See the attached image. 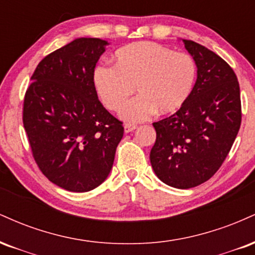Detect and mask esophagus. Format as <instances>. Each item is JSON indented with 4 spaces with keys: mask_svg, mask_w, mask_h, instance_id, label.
Here are the masks:
<instances>
[{
    "mask_svg": "<svg viewBox=\"0 0 255 255\" xmlns=\"http://www.w3.org/2000/svg\"><path fill=\"white\" fill-rule=\"evenodd\" d=\"M136 128H137V125H133V124H125L124 127V130L127 133L132 132V131L136 130Z\"/></svg>",
    "mask_w": 255,
    "mask_h": 255,
    "instance_id": "1",
    "label": "esophagus"
}]
</instances>
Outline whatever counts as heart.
Returning a JSON list of instances; mask_svg holds the SVG:
<instances>
[{"label":"heart","mask_w":255,"mask_h":255,"mask_svg":"<svg viewBox=\"0 0 255 255\" xmlns=\"http://www.w3.org/2000/svg\"><path fill=\"white\" fill-rule=\"evenodd\" d=\"M197 63L191 55L151 41L127 45L115 53V65L99 64L93 83L105 106L122 107L134 91L139 96L123 107L121 117L130 123L149 119L158 111L169 115L184 106L197 80Z\"/></svg>","instance_id":"obj_1"}]
</instances>
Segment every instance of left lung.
<instances>
[{
	"instance_id": "8db88e82",
	"label": "left lung",
	"mask_w": 255,
	"mask_h": 255,
	"mask_svg": "<svg viewBox=\"0 0 255 255\" xmlns=\"http://www.w3.org/2000/svg\"><path fill=\"white\" fill-rule=\"evenodd\" d=\"M182 43L197 63L196 85L181 109L152 124L150 163L161 181L186 190L208 181L228 156L240 130L241 99L228 63L198 43Z\"/></svg>"
}]
</instances>
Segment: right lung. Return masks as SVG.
Here are the masks:
<instances>
[{
  "instance_id": "obj_1",
  "label": "right lung",
  "mask_w": 255,
  "mask_h": 255,
  "mask_svg": "<svg viewBox=\"0 0 255 255\" xmlns=\"http://www.w3.org/2000/svg\"><path fill=\"white\" fill-rule=\"evenodd\" d=\"M107 45L77 38L51 52L35 68L23 100V128L39 169L71 192H88L106 180L124 133L93 83Z\"/></svg>"
}]
</instances>
